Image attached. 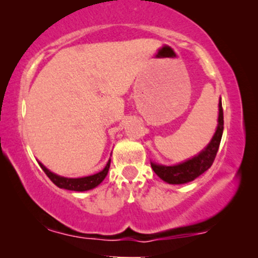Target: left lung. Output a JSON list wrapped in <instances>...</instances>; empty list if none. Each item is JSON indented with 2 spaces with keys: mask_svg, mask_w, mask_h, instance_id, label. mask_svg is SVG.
Masks as SVG:
<instances>
[{
  "mask_svg": "<svg viewBox=\"0 0 258 258\" xmlns=\"http://www.w3.org/2000/svg\"><path fill=\"white\" fill-rule=\"evenodd\" d=\"M220 112H218V125L216 133L211 140V142L208 144V147L202 153L197 155L191 160H188L184 163L171 165V167H165L151 163V168L155 171L158 177L163 179L164 182L170 183V184H183V183L194 181L200 175H202L204 171H207L214 163L215 157L220 148L222 134H223V109L220 101Z\"/></svg>",
  "mask_w": 258,
  "mask_h": 258,
  "instance_id": "obj_1",
  "label": "left lung"
}]
</instances>
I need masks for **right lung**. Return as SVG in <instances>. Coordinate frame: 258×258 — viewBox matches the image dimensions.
<instances>
[{"label": "right lung", "mask_w": 258, "mask_h": 258, "mask_svg": "<svg viewBox=\"0 0 258 258\" xmlns=\"http://www.w3.org/2000/svg\"><path fill=\"white\" fill-rule=\"evenodd\" d=\"M38 164H40L42 170L45 172V175H47L48 177L51 179V182L57 185L58 188L74 190V191H86V190H90L95 188V186H97L105 178V176H107L109 171V167H110V160L108 161L107 165H105V168L102 171L97 172V174L95 175L87 176V177H81V178L62 177V176H58L54 174V172H51L50 170H48V169L45 168L41 162H38Z\"/></svg>", "instance_id": "right-lung-1"}]
</instances>
